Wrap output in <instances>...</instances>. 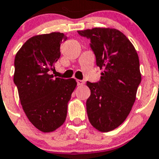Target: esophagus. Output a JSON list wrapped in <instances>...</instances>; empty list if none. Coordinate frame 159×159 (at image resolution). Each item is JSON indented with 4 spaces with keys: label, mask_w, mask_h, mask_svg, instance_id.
Masks as SVG:
<instances>
[{
    "label": "esophagus",
    "mask_w": 159,
    "mask_h": 159,
    "mask_svg": "<svg viewBox=\"0 0 159 159\" xmlns=\"http://www.w3.org/2000/svg\"><path fill=\"white\" fill-rule=\"evenodd\" d=\"M84 84V80H77V84L79 85V86H80V85H83Z\"/></svg>",
    "instance_id": "obj_1"
}]
</instances>
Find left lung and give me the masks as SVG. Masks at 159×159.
Masks as SVG:
<instances>
[{"instance_id": "obj_1", "label": "left lung", "mask_w": 159, "mask_h": 159, "mask_svg": "<svg viewBox=\"0 0 159 159\" xmlns=\"http://www.w3.org/2000/svg\"><path fill=\"white\" fill-rule=\"evenodd\" d=\"M91 40L97 65L103 69L100 81L87 82L91 95L86 102L90 124L102 132L124 122L136 101L141 81L138 54L133 44L115 28L95 27L78 31Z\"/></svg>"}]
</instances>
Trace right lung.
I'll use <instances>...</instances> for the list:
<instances>
[{
	"label": "right lung",
	"mask_w": 159,
	"mask_h": 159,
	"mask_svg": "<svg viewBox=\"0 0 159 159\" xmlns=\"http://www.w3.org/2000/svg\"><path fill=\"white\" fill-rule=\"evenodd\" d=\"M67 37L61 32L34 35L14 59V82L27 119L43 132L61 127L76 87L75 79L54 78L51 71L61 56L60 45Z\"/></svg>",
	"instance_id": "1"
}]
</instances>
